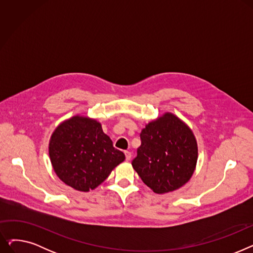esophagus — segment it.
<instances>
[{
	"label": "esophagus",
	"mask_w": 253,
	"mask_h": 253,
	"mask_svg": "<svg viewBox=\"0 0 253 253\" xmlns=\"http://www.w3.org/2000/svg\"><path fill=\"white\" fill-rule=\"evenodd\" d=\"M131 156H132V155H131V153H130V152H128V151H126V152H125V158H126V160H127V161H129V160H130V159H131Z\"/></svg>",
	"instance_id": "1"
}]
</instances>
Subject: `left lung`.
Masks as SVG:
<instances>
[{
    "label": "left lung",
    "mask_w": 253,
    "mask_h": 253,
    "mask_svg": "<svg viewBox=\"0 0 253 253\" xmlns=\"http://www.w3.org/2000/svg\"><path fill=\"white\" fill-rule=\"evenodd\" d=\"M132 166L157 194L179 189L192 177L198 148L192 130L170 113L149 123L140 133Z\"/></svg>",
    "instance_id": "obj_1"
}]
</instances>
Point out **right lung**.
Segmentation results:
<instances>
[{
    "mask_svg": "<svg viewBox=\"0 0 253 253\" xmlns=\"http://www.w3.org/2000/svg\"><path fill=\"white\" fill-rule=\"evenodd\" d=\"M49 156L57 176L81 192L94 190L125 160L100 123L80 116L66 120L53 132Z\"/></svg>",
    "mask_w": 253,
    "mask_h": 253,
    "instance_id": "right-lung-1",
    "label": "right lung"
}]
</instances>
